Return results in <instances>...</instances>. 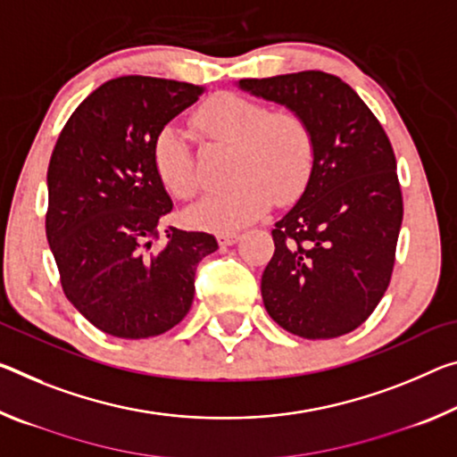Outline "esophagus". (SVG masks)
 <instances>
[{
	"label": "esophagus",
	"instance_id": "esophagus-1",
	"mask_svg": "<svg viewBox=\"0 0 457 457\" xmlns=\"http://www.w3.org/2000/svg\"><path fill=\"white\" fill-rule=\"evenodd\" d=\"M237 240H240V234H229V231L217 236V242H220V245H231V244H236Z\"/></svg>",
	"mask_w": 457,
	"mask_h": 457
}]
</instances>
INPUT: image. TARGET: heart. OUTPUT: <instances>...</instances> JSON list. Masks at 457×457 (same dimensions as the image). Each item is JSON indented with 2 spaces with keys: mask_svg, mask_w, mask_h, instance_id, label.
<instances>
[{
  "mask_svg": "<svg viewBox=\"0 0 457 457\" xmlns=\"http://www.w3.org/2000/svg\"><path fill=\"white\" fill-rule=\"evenodd\" d=\"M193 124L215 140L234 144L226 189L209 193L189 209L191 223L213 231L248 226L264 215L274 195L291 201L303 191L313 166V136L299 113L268 112L262 104L236 93H217L195 113ZM156 177L179 199L199 191L191 150L172 126L152 144Z\"/></svg>",
  "mask_w": 457,
  "mask_h": 457,
  "instance_id": "heart-1",
  "label": "heart"
}]
</instances>
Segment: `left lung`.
<instances>
[{
	"mask_svg": "<svg viewBox=\"0 0 457 457\" xmlns=\"http://www.w3.org/2000/svg\"><path fill=\"white\" fill-rule=\"evenodd\" d=\"M299 113L313 166L299 201L274 223L262 301L282 329L305 339L360 328L386 293L403 223L395 152L350 85L321 71L236 83Z\"/></svg>",
	"mask_w": 457,
	"mask_h": 457,
	"instance_id": "left-lung-1",
	"label": "left lung"
}]
</instances>
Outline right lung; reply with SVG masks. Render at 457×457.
<instances>
[{"instance_id": "add662e5", "label": "right lung", "mask_w": 457, "mask_h": 457, "mask_svg": "<svg viewBox=\"0 0 457 457\" xmlns=\"http://www.w3.org/2000/svg\"><path fill=\"white\" fill-rule=\"evenodd\" d=\"M203 93L169 79H112L72 112L50 156L46 237L62 291L113 337H154L183 321L197 264L217 250L212 234L177 228L152 250L172 212L152 144Z\"/></svg>"}]
</instances>
